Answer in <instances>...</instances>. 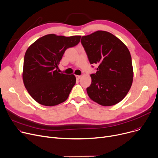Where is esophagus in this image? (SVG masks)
<instances>
[{
    "mask_svg": "<svg viewBox=\"0 0 158 158\" xmlns=\"http://www.w3.org/2000/svg\"><path fill=\"white\" fill-rule=\"evenodd\" d=\"M81 76H77V75H76V79H77V80H79L80 78H81Z\"/></svg>",
    "mask_w": 158,
    "mask_h": 158,
    "instance_id": "34e87169",
    "label": "esophagus"
}]
</instances>
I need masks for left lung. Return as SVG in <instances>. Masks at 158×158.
I'll list each match as a JSON object with an SVG mask.
<instances>
[{
  "mask_svg": "<svg viewBox=\"0 0 158 158\" xmlns=\"http://www.w3.org/2000/svg\"><path fill=\"white\" fill-rule=\"evenodd\" d=\"M81 42L90 64L98 65L97 72L91 74L92 84L86 88L89 97L104 106L120 102L133 78L129 49L118 38L104 31L82 36Z\"/></svg>",
  "mask_w": 158,
  "mask_h": 158,
  "instance_id": "left-lung-1",
  "label": "left lung"
}]
</instances>
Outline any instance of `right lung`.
Wrapping results in <instances>:
<instances>
[{
    "mask_svg": "<svg viewBox=\"0 0 158 158\" xmlns=\"http://www.w3.org/2000/svg\"><path fill=\"white\" fill-rule=\"evenodd\" d=\"M81 36L65 37L54 34L37 40L26 51L23 81L28 93L39 104L53 106L68 98L76 78L59 73L58 64L68 48L77 45Z\"/></svg>",
    "mask_w": 158,
    "mask_h": 158,
    "instance_id": "right-lung-1",
    "label": "right lung"
}]
</instances>
